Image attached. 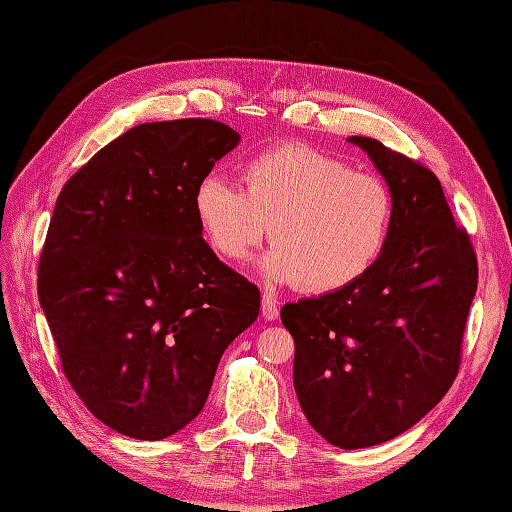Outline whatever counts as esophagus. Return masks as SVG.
<instances>
[{
    "label": "esophagus",
    "mask_w": 512,
    "mask_h": 512,
    "mask_svg": "<svg viewBox=\"0 0 512 512\" xmlns=\"http://www.w3.org/2000/svg\"><path fill=\"white\" fill-rule=\"evenodd\" d=\"M261 316L268 322H274L279 318V307H277V300L272 298V294L264 292L261 294Z\"/></svg>",
    "instance_id": "1"
}]
</instances>
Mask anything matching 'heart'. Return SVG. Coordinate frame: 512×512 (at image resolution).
<instances>
[{"label": "heart", "instance_id": "heart-1", "mask_svg": "<svg viewBox=\"0 0 512 512\" xmlns=\"http://www.w3.org/2000/svg\"><path fill=\"white\" fill-rule=\"evenodd\" d=\"M244 192L218 175L196 183L192 212L212 251L242 261L264 240L259 261L270 283H298L331 294L357 283L385 253L393 194L372 173L307 144L287 142L257 153L242 168Z\"/></svg>", "mask_w": 512, "mask_h": 512}]
</instances>
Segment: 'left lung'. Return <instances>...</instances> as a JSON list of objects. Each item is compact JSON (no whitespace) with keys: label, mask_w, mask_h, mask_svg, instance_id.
Here are the masks:
<instances>
[{"label":"left lung","mask_w":512,"mask_h":512,"mask_svg":"<svg viewBox=\"0 0 512 512\" xmlns=\"http://www.w3.org/2000/svg\"><path fill=\"white\" fill-rule=\"evenodd\" d=\"M393 194L385 253L344 290L287 303L294 389L313 430L344 450L370 448L417 424L452 387L478 261L432 170L350 136Z\"/></svg>","instance_id":"obj_1"}]
</instances>
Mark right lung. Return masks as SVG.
I'll return each instance as SVG.
<instances>
[{
	"instance_id": "obj_1",
	"label": "right lung",
	"mask_w": 512,
	"mask_h": 512,
	"mask_svg": "<svg viewBox=\"0 0 512 512\" xmlns=\"http://www.w3.org/2000/svg\"><path fill=\"white\" fill-rule=\"evenodd\" d=\"M212 119L142 123L64 183L38 264V300L71 387L103 424L160 441L201 413L259 290L214 255L196 183L238 147Z\"/></svg>"
}]
</instances>
